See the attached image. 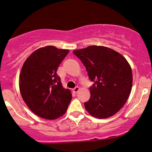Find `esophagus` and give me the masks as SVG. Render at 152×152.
<instances>
[{"label":"esophagus","instance_id":"esophagus-1","mask_svg":"<svg viewBox=\"0 0 152 152\" xmlns=\"http://www.w3.org/2000/svg\"><path fill=\"white\" fill-rule=\"evenodd\" d=\"M79 87H78V86H76V87H75L74 89H73V91H74V93H77L78 92V90H79Z\"/></svg>","mask_w":152,"mask_h":152}]
</instances>
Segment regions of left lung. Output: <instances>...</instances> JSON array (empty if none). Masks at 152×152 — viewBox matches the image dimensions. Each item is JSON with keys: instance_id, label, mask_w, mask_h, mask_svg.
<instances>
[{"instance_id": "8db88e82", "label": "left lung", "mask_w": 152, "mask_h": 152, "mask_svg": "<svg viewBox=\"0 0 152 152\" xmlns=\"http://www.w3.org/2000/svg\"><path fill=\"white\" fill-rule=\"evenodd\" d=\"M86 66L94 83L90 98L84 106L90 115L105 118L114 115L126 102L131 92L132 69L126 58L114 50L92 45L73 51Z\"/></svg>"}]
</instances>
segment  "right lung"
I'll return each mask as SVG.
<instances>
[{"mask_svg": "<svg viewBox=\"0 0 152 152\" xmlns=\"http://www.w3.org/2000/svg\"><path fill=\"white\" fill-rule=\"evenodd\" d=\"M68 50L46 46L26 59L20 76V90L24 102L37 116L55 119L66 112L72 100L70 90L63 88L57 69Z\"/></svg>", "mask_w": 152, "mask_h": 152, "instance_id": "obj_1", "label": "right lung"}]
</instances>
